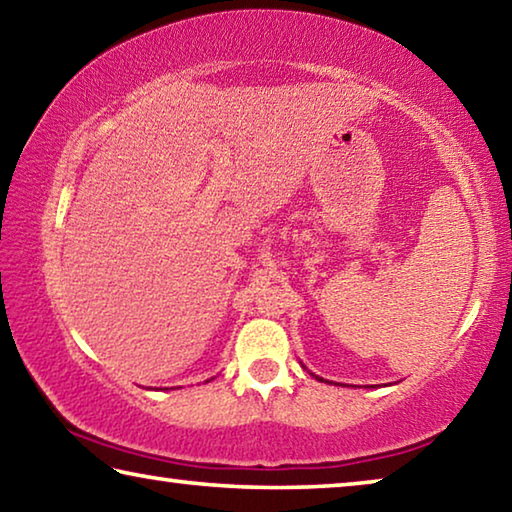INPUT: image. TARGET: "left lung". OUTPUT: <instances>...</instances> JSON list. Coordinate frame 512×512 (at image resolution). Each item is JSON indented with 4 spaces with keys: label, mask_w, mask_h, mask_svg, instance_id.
Segmentation results:
<instances>
[{
    "label": "left lung",
    "mask_w": 512,
    "mask_h": 512,
    "mask_svg": "<svg viewBox=\"0 0 512 512\" xmlns=\"http://www.w3.org/2000/svg\"><path fill=\"white\" fill-rule=\"evenodd\" d=\"M316 379H320V377H316ZM320 381H323V379H320Z\"/></svg>",
    "instance_id": "1"
}]
</instances>
